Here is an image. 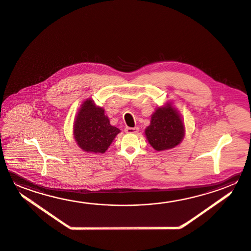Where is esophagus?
Instances as JSON below:
<instances>
[{
	"instance_id": "34e87169",
	"label": "esophagus",
	"mask_w": 251,
	"mask_h": 251,
	"mask_svg": "<svg viewBox=\"0 0 251 251\" xmlns=\"http://www.w3.org/2000/svg\"><path fill=\"white\" fill-rule=\"evenodd\" d=\"M125 132L126 133H137L139 132V128L138 127H126L125 129Z\"/></svg>"
}]
</instances>
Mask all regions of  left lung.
Segmentation results:
<instances>
[{
  "mask_svg": "<svg viewBox=\"0 0 251 251\" xmlns=\"http://www.w3.org/2000/svg\"><path fill=\"white\" fill-rule=\"evenodd\" d=\"M149 143L156 151L172 150L182 142L185 126L182 117L172 102L156 108L151 115V124L145 129Z\"/></svg>",
  "mask_w": 251,
  "mask_h": 251,
  "instance_id": "1",
  "label": "left lung"
}]
</instances>
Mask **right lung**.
I'll list each match as a JSON object with an SVG mask.
<instances>
[{
    "instance_id": "right-lung-1",
    "label": "right lung",
    "mask_w": 251,
    "mask_h": 251,
    "mask_svg": "<svg viewBox=\"0 0 251 251\" xmlns=\"http://www.w3.org/2000/svg\"><path fill=\"white\" fill-rule=\"evenodd\" d=\"M119 132L109 123L102 107L91 98L83 101L73 123V137L78 148L87 153L103 154Z\"/></svg>"
}]
</instances>
